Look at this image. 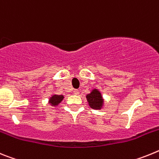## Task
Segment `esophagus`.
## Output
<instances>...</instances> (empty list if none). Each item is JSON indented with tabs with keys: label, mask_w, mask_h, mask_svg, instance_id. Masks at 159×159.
I'll return each mask as SVG.
<instances>
[{
	"label": "esophagus",
	"mask_w": 159,
	"mask_h": 159,
	"mask_svg": "<svg viewBox=\"0 0 159 159\" xmlns=\"http://www.w3.org/2000/svg\"><path fill=\"white\" fill-rule=\"evenodd\" d=\"M73 93L75 94V95H79V93H80V91H79V90H77V89H75V90H74V91H73Z\"/></svg>",
	"instance_id": "esophagus-1"
}]
</instances>
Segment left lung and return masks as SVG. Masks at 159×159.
<instances>
[{
  "label": "left lung",
  "instance_id": "left-lung-1",
  "mask_svg": "<svg viewBox=\"0 0 159 159\" xmlns=\"http://www.w3.org/2000/svg\"><path fill=\"white\" fill-rule=\"evenodd\" d=\"M87 100L88 104L92 109H101L103 105V99H102V95L97 89L92 90V92L90 94L87 95Z\"/></svg>",
  "mask_w": 159,
  "mask_h": 159
}]
</instances>
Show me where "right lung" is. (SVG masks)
<instances>
[{
	"instance_id": "add662e5",
	"label": "right lung",
	"mask_w": 159,
	"mask_h": 159,
	"mask_svg": "<svg viewBox=\"0 0 159 159\" xmlns=\"http://www.w3.org/2000/svg\"><path fill=\"white\" fill-rule=\"evenodd\" d=\"M64 99V95H53L49 99V103H51L52 106H57Z\"/></svg>"
}]
</instances>
